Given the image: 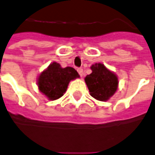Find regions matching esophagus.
<instances>
[{
    "instance_id": "1",
    "label": "esophagus",
    "mask_w": 155,
    "mask_h": 155,
    "mask_svg": "<svg viewBox=\"0 0 155 155\" xmlns=\"http://www.w3.org/2000/svg\"><path fill=\"white\" fill-rule=\"evenodd\" d=\"M77 71H78V73L80 74V75H81V77H82V76H83V74H84L83 69H82V68H78L77 69Z\"/></svg>"
}]
</instances>
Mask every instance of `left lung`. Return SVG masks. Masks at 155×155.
Instances as JSON below:
<instances>
[{"mask_svg":"<svg viewBox=\"0 0 155 155\" xmlns=\"http://www.w3.org/2000/svg\"><path fill=\"white\" fill-rule=\"evenodd\" d=\"M90 69L92 73L84 78L89 94L97 100L106 102L118 89V77L102 63L93 64Z\"/></svg>","mask_w":155,"mask_h":155,"instance_id":"left-lung-1","label":"left lung"}]
</instances>
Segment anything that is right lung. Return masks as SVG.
I'll use <instances>...</instances> for the list:
<instances>
[{
    "instance_id": "1",
    "label": "right lung",
    "mask_w": 155,
    "mask_h": 155,
    "mask_svg": "<svg viewBox=\"0 0 155 155\" xmlns=\"http://www.w3.org/2000/svg\"><path fill=\"white\" fill-rule=\"evenodd\" d=\"M77 78H80V74L73 67L63 68L59 63L54 61L41 72L37 80V84L46 98L53 101L62 97L69 83Z\"/></svg>"
}]
</instances>
